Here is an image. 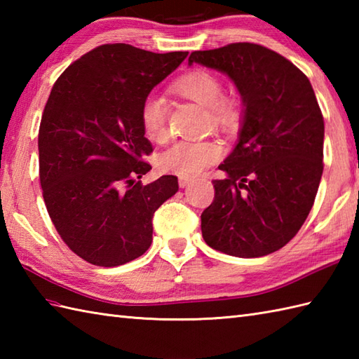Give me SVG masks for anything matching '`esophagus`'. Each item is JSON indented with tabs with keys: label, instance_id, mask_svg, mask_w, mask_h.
<instances>
[{
	"label": "esophagus",
	"instance_id": "esophagus-1",
	"mask_svg": "<svg viewBox=\"0 0 359 359\" xmlns=\"http://www.w3.org/2000/svg\"><path fill=\"white\" fill-rule=\"evenodd\" d=\"M189 184H191V179H188V177H179V187H180V188H187Z\"/></svg>",
	"mask_w": 359,
	"mask_h": 359
}]
</instances>
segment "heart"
<instances>
[{
    "mask_svg": "<svg viewBox=\"0 0 359 359\" xmlns=\"http://www.w3.org/2000/svg\"><path fill=\"white\" fill-rule=\"evenodd\" d=\"M172 90L180 97L207 108L212 126L231 128L239 118V104L231 97H224V85L216 74L196 69L172 83ZM140 123L147 139L163 143L168 139L166 104L162 97L148 95L140 108ZM222 156V148L215 140H179L158 157L163 171L180 177H193Z\"/></svg>",
    "mask_w": 359,
    "mask_h": 359,
    "instance_id": "obj_1",
    "label": "heart"
}]
</instances>
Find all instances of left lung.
<instances>
[{
	"instance_id": "8db88e82",
	"label": "left lung",
	"mask_w": 359,
	"mask_h": 359,
	"mask_svg": "<svg viewBox=\"0 0 359 359\" xmlns=\"http://www.w3.org/2000/svg\"><path fill=\"white\" fill-rule=\"evenodd\" d=\"M199 63L230 77L243 111L239 142L212 180L215 201L202 212L211 248L261 257L282 248L306 222L324 170V118L306 74L269 48L231 43L194 50Z\"/></svg>"
}]
</instances>
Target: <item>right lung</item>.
<instances>
[{
  "mask_svg": "<svg viewBox=\"0 0 359 359\" xmlns=\"http://www.w3.org/2000/svg\"><path fill=\"white\" fill-rule=\"evenodd\" d=\"M187 55L103 44L50 90L38 133L43 199L60 238L89 264L117 266L142 256L156 210L177 193L175 175L139 180L152 152L140 108Z\"/></svg>",
  "mask_w": 359,
  "mask_h": 359,
  "instance_id": "obj_1",
  "label": "right lung"
}]
</instances>
